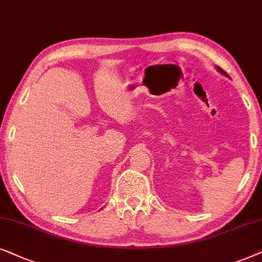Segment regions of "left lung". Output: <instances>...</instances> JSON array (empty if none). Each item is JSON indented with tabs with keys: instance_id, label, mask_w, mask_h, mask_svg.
I'll list each match as a JSON object with an SVG mask.
<instances>
[{
	"instance_id": "obj_1",
	"label": "left lung",
	"mask_w": 262,
	"mask_h": 262,
	"mask_svg": "<svg viewBox=\"0 0 262 262\" xmlns=\"http://www.w3.org/2000/svg\"><path fill=\"white\" fill-rule=\"evenodd\" d=\"M215 68H217V71L219 72V73H222V74L223 75H225V76H228V78H229V75L228 74H226V73L224 72V71H223V69L221 68V67H218V66H215Z\"/></svg>"
}]
</instances>
